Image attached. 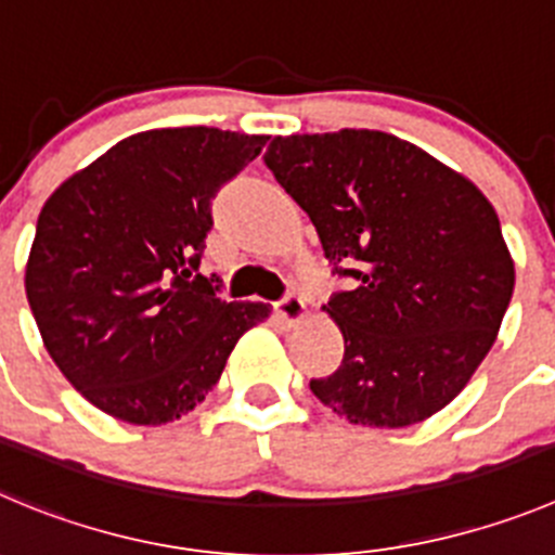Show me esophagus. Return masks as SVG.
<instances>
[{
	"label": "esophagus",
	"instance_id": "1",
	"mask_svg": "<svg viewBox=\"0 0 555 555\" xmlns=\"http://www.w3.org/2000/svg\"><path fill=\"white\" fill-rule=\"evenodd\" d=\"M276 312L287 325H298L304 318H307V301H304L298 293H287L282 301H279Z\"/></svg>",
	"mask_w": 555,
	"mask_h": 555
}]
</instances>
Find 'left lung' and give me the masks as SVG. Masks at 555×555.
I'll use <instances>...</instances> for the list:
<instances>
[{"instance_id":"1","label":"left lung","mask_w":555,"mask_h":555,"mask_svg":"<svg viewBox=\"0 0 555 555\" xmlns=\"http://www.w3.org/2000/svg\"><path fill=\"white\" fill-rule=\"evenodd\" d=\"M266 167L307 210L334 271L356 279L323 307L345 356L312 395L380 429L447 408L493 348L515 289L488 196L416 144L366 128L273 137Z\"/></svg>"}]
</instances>
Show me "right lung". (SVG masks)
<instances>
[{
  "label": "right lung",
  "instance_id": "1",
  "mask_svg": "<svg viewBox=\"0 0 555 555\" xmlns=\"http://www.w3.org/2000/svg\"><path fill=\"white\" fill-rule=\"evenodd\" d=\"M268 137L158 128L122 139L46 199L27 260V301L67 383L142 427L194 411L219 383L262 301H221L196 273L210 199Z\"/></svg>",
  "mask_w": 555,
  "mask_h": 555
}]
</instances>
